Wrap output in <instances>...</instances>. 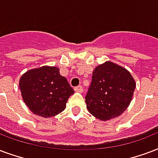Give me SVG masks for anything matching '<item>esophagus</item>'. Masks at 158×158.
Here are the masks:
<instances>
[{
  "mask_svg": "<svg viewBox=\"0 0 158 158\" xmlns=\"http://www.w3.org/2000/svg\"><path fill=\"white\" fill-rule=\"evenodd\" d=\"M74 91L77 93H82L83 92V87H82L81 85H79V86L74 88Z\"/></svg>",
  "mask_w": 158,
  "mask_h": 158,
  "instance_id": "esophagus-1",
  "label": "esophagus"
}]
</instances>
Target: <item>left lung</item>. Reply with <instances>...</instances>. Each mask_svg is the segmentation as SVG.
<instances>
[{"instance_id": "left-lung-1", "label": "left lung", "mask_w": 158, "mask_h": 158, "mask_svg": "<svg viewBox=\"0 0 158 158\" xmlns=\"http://www.w3.org/2000/svg\"><path fill=\"white\" fill-rule=\"evenodd\" d=\"M135 88V80L126 69L107 61L93 72L85 97L88 110L103 121L118 117L131 103Z\"/></svg>"}]
</instances>
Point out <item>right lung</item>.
Instances as JSON below:
<instances>
[{
	"label": "right lung",
	"mask_w": 158,
	"mask_h": 158,
	"mask_svg": "<svg viewBox=\"0 0 158 158\" xmlns=\"http://www.w3.org/2000/svg\"><path fill=\"white\" fill-rule=\"evenodd\" d=\"M24 102L31 111L43 118L55 116L63 111L69 96L74 93L60 69L43 66L27 71L20 79Z\"/></svg>",
	"instance_id": "obj_1"
}]
</instances>
